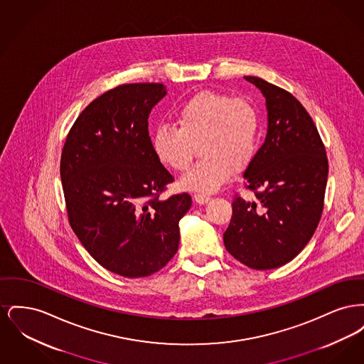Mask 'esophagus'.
Wrapping results in <instances>:
<instances>
[{"instance_id":"esophagus-1","label":"esophagus","mask_w":364,"mask_h":364,"mask_svg":"<svg viewBox=\"0 0 364 364\" xmlns=\"http://www.w3.org/2000/svg\"><path fill=\"white\" fill-rule=\"evenodd\" d=\"M193 199H195L196 203L205 205V203H208V200H210V196L203 195V193H195V195H193Z\"/></svg>"}]
</instances>
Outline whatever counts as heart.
<instances>
[{
  "mask_svg": "<svg viewBox=\"0 0 364 364\" xmlns=\"http://www.w3.org/2000/svg\"><path fill=\"white\" fill-rule=\"evenodd\" d=\"M176 122L178 128L156 127L151 147L165 166L186 172L199 146L202 159L180 180L184 190L215 192L233 171L242 172L257 156L259 110L245 98L213 90L200 91L177 110Z\"/></svg>",
  "mask_w": 364,
  "mask_h": 364,
  "instance_id": "heart-1",
  "label": "heart"
}]
</instances>
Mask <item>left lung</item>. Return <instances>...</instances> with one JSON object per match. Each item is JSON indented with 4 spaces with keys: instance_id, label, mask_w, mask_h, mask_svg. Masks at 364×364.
<instances>
[{
    "instance_id": "obj_1",
    "label": "left lung",
    "mask_w": 364,
    "mask_h": 364,
    "mask_svg": "<svg viewBox=\"0 0 364 364\" xmlns=\"http://www.w3.org/2000/svg\"><path fill=\"white\" fill-rule=\"evenodd\" d=\"M266 98L267 135L244 172L224 233L228 252L255 270L276 269L307 245L319 224L328 183V156L310 114L291 92L260 77L244 76Z\"/></svg>"
}]
</instances>
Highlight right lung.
Instances as JSON below:
<instances>
[{"mask_svg":"<svg viewBox=\"0 0 364 364\" xmlns=\"http://www.w3.org/2000/svg\"><path fill=\"white\" fill-rule=\"evenodd\" d=\"M161 83L122 85L80 113L65 140L60 174L68 220L88 254L122 277H147L177 252L188 193L159 195L173 176L158 161L149 114Z\"/></svg>","mask_w":364,"mask_h":364,"instance_id":"1","label":"right lung"}]
</instances>
